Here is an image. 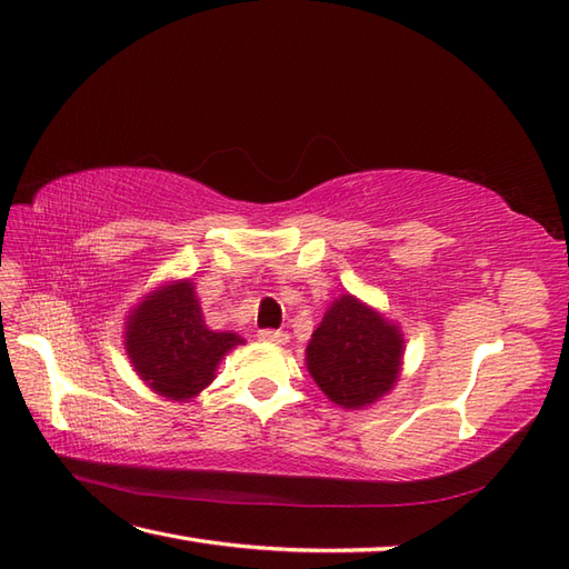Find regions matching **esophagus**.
Listing matches in <instances>:
<instances>
[{
  "label": "esophagus",
  "instance_id": "34e87169",
  "mask_svg": "<svg viewBox=\"0 0 569 569\" xmlns=\"http://www.w3.org/2000/svg\"><path fill=\"white\" fill-rule=\"evenodd\" d=\"M259 339H261V341H269V345H286L288 335L281 332V329H261Z\"/></svg>",
  "mask_w": 569,
  "mask_h": 569
}]
</instances>
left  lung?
Here are the masks:
<instances>
[{"label":"left lung","instance_id":"8db88e82","mask_svg":"<svg viewBox=\"0 0 569 569\" xmlns=\"http://www.w3.org/2000/svg\"><path fill=\"white\" fill-rule=\"evenodd\" d=\"M405 335L380 310L345 293L332 300L306 349V366L329 402L363 409L398 386Z\"/></svg>","mask_w":569,"mask_h":569}]
</instances>
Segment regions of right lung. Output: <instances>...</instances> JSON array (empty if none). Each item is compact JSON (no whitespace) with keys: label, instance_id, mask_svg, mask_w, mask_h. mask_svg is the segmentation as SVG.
Masks as SVG:
<instances>
[{"label":"right lung","instance_id":"1","mask_svg":"<svg viewBox=\"0 0 569 569\" xmlns=\"http://www.w3.org/2000/svg\"><path fill=\"white\" fill-rule=\"evenodd\" d=\"M123 345L144 386L167 400L189 402L244 339L210 329L193 281L179 279L157 286L126 315Z\"/></svg>","mask_w":569,"mask_h":569}]
</instances>
